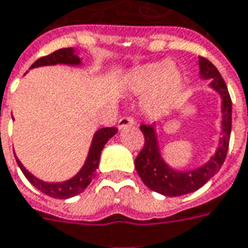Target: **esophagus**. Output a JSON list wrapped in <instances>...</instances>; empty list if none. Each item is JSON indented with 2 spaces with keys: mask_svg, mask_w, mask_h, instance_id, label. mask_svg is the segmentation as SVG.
I'll return each mask as SVG.
<instances>
[{
  "mask_svg": "<svg viewBox=\"0 0 248 248\" xmlns=\"http://www.w3.org/2000/svg\"><path fill=\"white\" fill-rule=\"evenodd\" d=\"M133 124H136L134 118L122 117L121 119H119V122H118V127H119V129H124V127H129V126H133Z\"/></svg>",
  "mask_w": 248,
  "mask_h": 248,
  "instance_id": "obj_1",
  "label": "esophagus"
}]
</instances>
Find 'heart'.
Listing matches in <instances>:
<instances>
[{"instance_id":"obj_1","label":"heart","mask_w":248,"mask_h":248,"mask_svg":"<svg viewBox=\"0 0 248 248\" xmlns=\"http://www.w3.org/2000/svg\"><path fill=\"white\" fill-rule=\"evenodd\" d=\"M126 88L137 93L151 92L146 107L153 112L166 111L183 88V76L168 61L146 63L134 69L124 80Z\"/></svg>"}]
</instances>
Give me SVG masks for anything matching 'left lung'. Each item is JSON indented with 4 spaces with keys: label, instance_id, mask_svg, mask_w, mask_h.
<instances>
[{
    "label": "left lung",
    "instance_id": "1",
    "mask_svg": "<svg viewBox=\"0 0 248 248\" xmlns=\"http://www.w3.org/2000/svg\"><path fill=\"white\" fill-rule=\"evenodd\" d=\"M200 75L202 78L209 80V85L220 93L223 112V133L220 138V144L216 153L210 157L206 164L197 170H190L185 172L175 171L171 167L167 166L160 155L155 126H140L145 142L134 161L136 170L148 187L167 197L188 194L202 187L210 178H213L218 172L228 152L232 127V102L227 84L220 72L217 70V67L203 57H200Z\"/></svg>",
    "mask_w": 248,
    "mask_h": 248
}]
</instances>
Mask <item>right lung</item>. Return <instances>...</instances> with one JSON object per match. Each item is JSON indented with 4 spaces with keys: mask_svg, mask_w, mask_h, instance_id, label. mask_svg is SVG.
<instances>
[{
    "mask_svg": "<svg viewBox=\"0 0 248 248\" xmlns=\"http://www.w3.org/2000/svg\"><path fill=\"white\" fill-rule=\"evenodd\" d=\"M57 63H66V65H80L81 60L75 54L73 48H60L54 53L48 54L46 57H42L38 61H35L32 63V67L38 66H47V65H57ZM118 129L115 127H103L96 131L92 144H91V149H89L88 157L85 164L82 166L80 170V172L77 173L76 176H73L72 179H69L66 182H60V183H47L35 178L31 172H28L24 168V166L20 163V160L16 157L20 170L23 171L24 176L28 179V182L31 183L32 186L40 190L43 194L53 197V198H58V200H66L70 197L82 193L85 188L88 187V185L91 181L95 178L96 168L99 167V160H100V155L106 142L110 140L111 137L115 136V133Z\"/></svg>",
    "mask_w": 248,
    "mask_h": 248,
    "instance_id": "right-lung-1",
    "label": "right lung"
}]
</instances>
